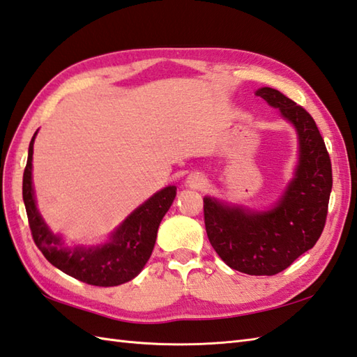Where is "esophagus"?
Returning <instances> with one entry per match:
<instances>
[{
	"label": "esophagus",
	"instance_id": "esophagus-1",
	"mask_svg": "<svg viewBox=\"0 0 357 357\" xmlns=\"http://www.w3.org/2000/svg\"><path fill=\"white\" fill-rule=\"evenodd\" d=\"M185 183L188 187H192V188H202L204 185H206L207 179L202 173H192V174H188Z\"/></svg>",
	"mask_w": 357,
	"mask_h": 357
}]
</instances>
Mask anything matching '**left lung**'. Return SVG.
<instances>
[{
  "mask_svg": "<svg viewBox=\"0 0 357 357\" xmlns=\"http://www.w3.org/2000/svg\"><path fill=\"white\" fill-rule=\"evenodd\" d=\"M256 96L294 126L299 162L276 206L255 211L204 198V222L211 247L230 268L273 276L313 248L321 238L333 187L331 161L312 115L279 90L262 87Z\"/></svg>",
  "mask_w": 357,
  "mask_h": 357,
  "instance_id": "8db88e82",
  "label": "left lung"
}]
</instances>
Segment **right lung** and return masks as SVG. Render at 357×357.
<instances>
[{"label": "right lung", "mask_w": 357, "mask_h": 357, "mask_svg": "<svg viewBox=\"0 0 357 357\" xmlns=\"http://www.w3.org/2000/svg\"><path fill=\"white\" fill-rule=\"evenodd\" d=\"M33 135L29 144L27 164L22 174V199L29 227L36 247L45 259L75 279L96 287H115L139 275L153 252L158 227L176 196V187L169 185L136 208L118 229L110 241L96 247H63V239L53 234L36 208L32 185Z\"/></svg>", "instance_id": "right-lung-1"}]
</instances>
